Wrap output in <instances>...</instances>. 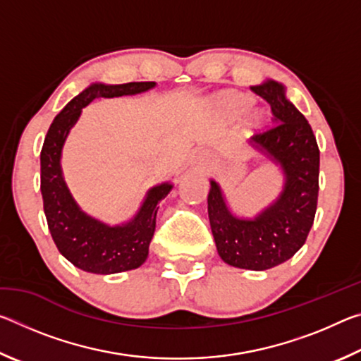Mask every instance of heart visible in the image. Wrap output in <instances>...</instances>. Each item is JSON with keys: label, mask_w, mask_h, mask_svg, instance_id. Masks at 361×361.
I'll use <instances>...</instances> for the list:
<instances>
[{"label": "heart", "mask_w": 361, "mask_h": 361, "mask_svg": "<svg viewBox=\"0 0 361 361\" xmlns=\"http://www.w3.org/2000/svg\"><path fill=\"white\" fill-rule=\"evenodd\" d=\"M248 99L243 94L239 92H224L216 97V106L219 111L228 118H235L237 114L243 111L247 106ZM262 121V114L259 111H250L245 116V126L247 127H259Z\"/></svg>", "instance_id": "b5f03b06"}]
</instances>
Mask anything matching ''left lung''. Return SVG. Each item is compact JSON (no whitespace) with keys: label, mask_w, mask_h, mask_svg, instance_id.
Instances as JSON below:
<instances>
[{"label":"left lung","mask_w":361,"mask_h":361,"mask_svg":"<svg viewBox=\"0 0 361 361\" xmlns=\"http://www.w3.org/2000/svg\"><path fill=\"white\" fill-rule=\"evenodd\" d=\"M252 90L271 105L274 126L250 145L282 169L279 197L255 218L232 215L215 180H210L209 218L218 255L226 264L266 271L288 261L304 245L319 199L320 151L312 127L286 99L285 87L267 79Z\"/></svg>","instance_id":"8db88e82"}]
</instances>
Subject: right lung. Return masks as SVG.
I'll return each mask as SVG.
<instances>
[{
    "label": "right lung",
    "instance_id": "right-lung-1",
    "mask_svg": "<svg viewBox=\"0 0 361 361\" xmlns=\"http://www.w3.org/2000/svg\"><path fill=\"white\" fill-rule=\"evenodd\" d=\"M156 82L102 84L95 82L76 95L49 127L41 149V194L49 231L59 252L73 266L85 272L118 274L132 271L148 258L156 229L157 204L172 191V183H162L146 192L142 207L130 221L118 226L102 223L84 213L73 199L63 180L60 157L65 140L76 124L84 106L100 97L113 99L137 95L152 89Z\"/></svg>",
    "mask_w": 361,
    "mask_h": 361
}]
</instances>
